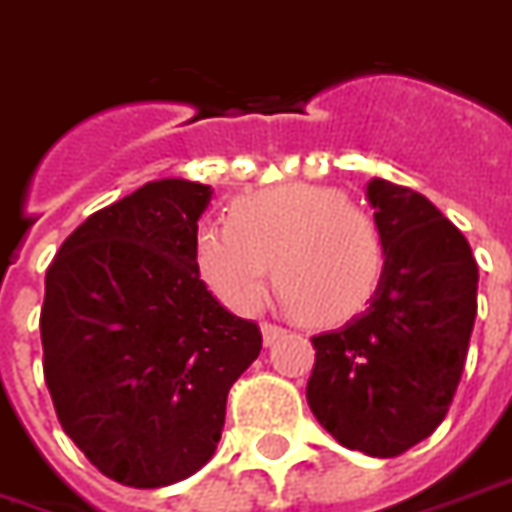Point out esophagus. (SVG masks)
Instances as JSON below:
<instances>
[{
	"label": "esophagus",
	"instance_id": "obj_1",
	"mask_svg": "<svg viewBox=\"0 0 512 512\" xmlns=\"http://www.w3.org/2000/svg\"><path fill=\"white\" fill-rule=\"evenodd\" d=\"M285 328L282 325H274V323H263V342H266V347H271V344L276 342V339H282L285 336Z\"/></svg>",
	"mask_w": 512,
	"mask_h": 512
}]
</instances>
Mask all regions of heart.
<instances>
[{"label":"heart","instance_id":"b5f03b06","mask_svg":"<svg viewBox=\"0 0 512 512\" xmlns=\"http://www.w3.org/2000/svg\"><path fill=\"white\" fill-rule=\"evenodd\" d=\"M203 282L236 312L260 306L274 271L279 298L309 325L347 323L385 274V238L372 214L317 184H282L238 198L227 225L200 227Z\"/></svg>","mask_w":512,"mask_h":512}]
</instances>
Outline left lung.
I'll list each match as a JSON object with an SVG mask.
<instances>
[{
	"label": "left lung",
	"mask_w": 512,
	"mask_h": 512,
	"mask_svg": "<svg viewBox=\"0 0 512 512\" xmlns=\"http://www.w3.org/2000/svg\"><path fill=\"white\" fill-rule=\"evenodd\" d=\"M385 238V274L369 309L312 336L306 401L339 445L393 458L448 415L478 314L467 238L410 187L369 181Z\"/></svg>",
	"instance_id": "left-lung-1"
}]
</instances>
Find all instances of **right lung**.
<instances>
[{
  "instance_id": "add662e5",
  "label": "right lung",
  "mask_w": 512,
  "mask_h": 512,
  "mask_svg": "<svg viewBox=\"0 0 512 512\" xmlns=\"http://www.w3.org/2000/svg\"><path fill=\"white\" fill-rule=\"evenodd\" d=\"M211 187L149 181L94 211L45 274L43 374L67 437L105 478L160 488L214 456L227 393L263 347L195 263Z\"/></svg>"
}]
</instances>
